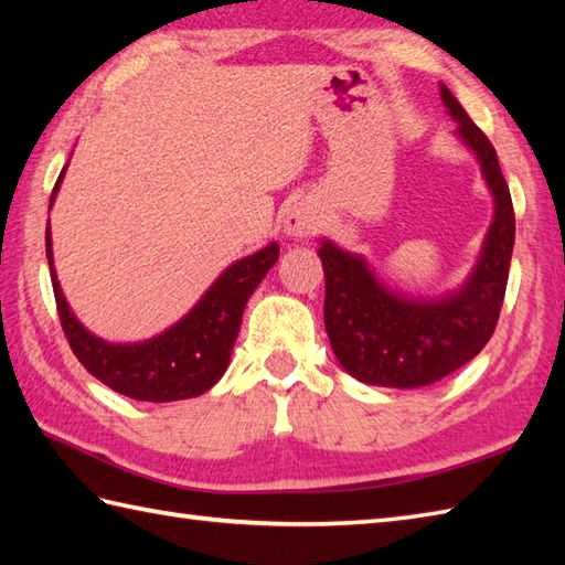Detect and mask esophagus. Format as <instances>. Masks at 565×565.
I'll use <instances>...</instances> for the list:
<instances>
[{
	"label": "esophagus",
	"mask_w": 565,
	"mask_h": 565,
	"mask_svg": "<svg viewBox=\"0 0 565 565\" xmlns=\"http://www.w3.org/2000/svg\"><path fill=\"white\" fill-rule=\"evenodd\" d=\"M318 225H320V218L316 215V211L310 209L308 203H303V201L294 203V206L289 209V213H286V218H284L286 233L294 235V237L313 235L318 231Z\"/></svg>",
	"instance_id": "esophagus-1"
}]
</instances>
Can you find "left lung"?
Masks as SVG:
<instances>
[{
	"mask_svg": "<svg viewBox=\"0 0 565 565\" xmlns=\"http://www.w3.org/2000/svg\"><path fill=\"white\" fill-rule=\"evenodd\" d=\"M441 99L459 136L481 160L495 196V221L483 257L463 289L437 303H415L381 289L362 257L322 243L326 269V328L347 374L391 388L429 386L483 350L493 338L505 301L514 245V209L493 142L441 84Z\"/></svg>",
	"mask_w": 565,
	"mask_h": 565,
	"instance_id": "1",
	"label": "left lung"
}]
</instances>
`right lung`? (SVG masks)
Here are the masks:
<instances>
[{"mask_svg":"<svg viewBox=\"0 0 565 565\" xmlns=\"http://www.w3.org/2000/svg\"><path fill=\"white\" fill-rule=\"evenodd\" d=\"M63 174L65 170L55 182L51 206ZM45 252L47 264H51L60 326H63L72 352L104 386L148 403L194 398V395L206 393L225 374L247 298L279 259V245L271 243L257 255L239 259L231 269H225L196 308L174 328L148 342L109 344L89 334L70 313L53 271L51 227L45 231Z\"/></svg>","mask_w":565,"mask_h":565,"instance_id":"add662e5","label":"right lung"}]
</instances>
